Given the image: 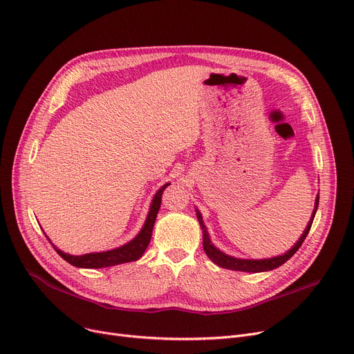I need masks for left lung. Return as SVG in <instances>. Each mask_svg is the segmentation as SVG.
<instances>
[{
    "label": "left lung",
    "mask_w": 354,
    "mask_h": 354,
    "mask_svg": "<svg viewBox=\"0 0 354 354\" xmlns=\"http://www.w3.org/2000/svg\"><path fill=\"white\" fill-rule=\"evenodd\" d=\"M317 206H319V194H317V196L315 199V209L312 212L310 221H309L308 225H306L303 233L300 234L299 241L288 252H285L283 254L268 257V259H242V257H234V256H230V254L222 252L219 248H216L214 243H212L210 236H209V232H207V227H206V225L203 222L202 214H201L198 207H195V212H196V218H198L201 229H202L203 249H205V253L207 254V257L210 259L212 262H214L218 266H221V268H223V269L239 270V272H249V273H259V272H269V270H273V269L281 266L285 262H288L289 259L299 250V248L304 242L306 236H308V233H309V230L312 227L315 215H316V212H317Z\"/></svg>",
    "instance_id": "8db88e82"
}]
</instances>
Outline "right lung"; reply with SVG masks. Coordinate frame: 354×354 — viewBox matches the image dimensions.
Listing matches in <instances>:
<instances>
[{
	"mask_svg": "<svg viewBox=\"0 0 354 354\" xmlns=\"http://www.w3.org/2000/svg\"><path fill=\"white\" fill-rule=\"evenodd\" d=\"M169 185L171 183L168 182V183H165L159 187L158 192L152 198L151 205H149V210H148L147 219L144 222V226L140 227V230L136 233V236L133 239H131L129 242H127L125 245H122L120 248H115V249L105 250V252H91V253H85V254H69V253H65L61 249H58L51 242V239L46 236V234H45V236L53 243L54 249L64 259V261H66L68 263H71L75 268L101 269V268H109V266H115V265L138 261V259L144 254V252L147 250V248L151 242L153 225H155L158 212H159V207H160L162 194H163L165 189H167V186H169Z\"/></svg>",
	"mask_w": 354,
	"mask_h": 354,
	"instance_id": "obj_1",
	"label": "right lung"
}]
</instances>
